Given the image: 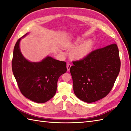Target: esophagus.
Wrapping results in <instances>:
<instances>
[{
    "mask_svg": "<svg viewBox=\"0 0 131 131\" xmlns=\"http://www.w3.org/2000/svg\"><path fill=\"white\" fill-rule=\"evenodd\" d=\"M71 66V65L70 63H68L67 64V66H66V67H67V70H68V71H69V70H70V69Z\"/></svg>",
    "mask_w": 131,
    "mask_h": 131,
    "instance_id": "esophagus-1",
    "label": "esophagus"
}]
</instances>
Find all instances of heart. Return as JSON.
Returning <instances> with one entry per match:
<instances>
[{
    "mask_svg": "<svg viewBox=\"0 0 131 131\" xmlns=\"http://www.w3.org/2000/svg\"><path fill=\"white\" fill-rule=\"evenodd\" d=\"M82 41V39L78 38L71 45V47L77 46L71 52V56L73 58L82 59L85 57L93 49L94 44L91 40L86 41L77 46V45Z\"/></svg>",
    "mask_w": 131,
    "mask_h": 131,
    "instance_id": "heart-1",
    "label": "heart"
}]
</instances>
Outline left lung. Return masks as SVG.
<instances>
[{
    "mask_svg": "<svg viewBox=\"0 0 131 131\" xmlns=\"http://www.w3.org/2000/svg\"><path fill=\"white\" fill-rule=\"evenodd\" d=\"M73 63L70 71L74 94L87 103L96 102L109 94L119 73L118 48L112 43L93 51Z\"/></svg>",
    "mask_w": 131,
    "mask_h": 131,
    "instance_id": "1",
    "label": "left lung"
}]
</instances>
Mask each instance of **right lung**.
<instances>
[{
	"label": "right lung",
	"mask_w": 131,
	"mask_h": 131,
	"mask_svg": "<svg viewBox=\"0 0 131 131\" xmlns=\"http://www.w3.org/2000/svg\"><path fill=\"white\" fill-rule=\"evenodd\" d=\"M21 38L14 49L13 74L23 95L36 103H45L55 95L59 77L67 71L66 63L49 56L39 62H29L20 52Z\"/></svg>",
	"instance_id": "1"
}]
</instances>
